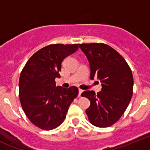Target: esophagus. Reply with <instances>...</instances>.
<instances>
[{
  "mask_svg": "<svg viewBox=\"0 0 150 150\" xmlns=\"http://www.w3.org/2000/svg\"><path fill=\"white\" fill-rule=\"evenodd\" d=\"M83 93L82 90L79 89V97H81V93Z\"/></svg>",
  "mask_w": 150,
  "mask_h": 150,
  "instance_id": "esophagus-1",
  "label": "esophagus"
}]
</instances>
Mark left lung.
<instances>
[{
    "label": "left lung",
    "mask_w": 150,
    "mask_h": 150,
    "mask_svg": "<svg viewBox=\"0 0 150 150\" xmlns=\"http://www.w3.org/2000/svg\"><path fill=\"white\" fill-rule=\"evenodd\" d=\"M79 47L89 61L91 79L97 77L102 84L97 94L93 91L81 93L91 101L86 110L89 122L99 127H109L118 122L129 105L134 86L132 71L122 56L107 44H80Z\"/></svg>",
    "instance_id": "obj_1"
}]
</instances>
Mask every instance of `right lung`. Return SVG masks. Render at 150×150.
<instances>
[{"label": "right lung", "instance_id": "obj_1", "mask_svg": "<svg viewBox=\"0 0 150 150\" xmlns=\"http://www.w3.org/2000/svg\"><path fill=\"white\" fill-rule=\"evenodd\" d=\"M79 45L54 44L34 53L21 71L19 96L25 114L33 125L42 130L59 126L70 104L79 94L75 86L56 87L61 65L66 57L75 53Z\"/></svg>", "mask_w": 150, "mask_h": 150}]
</instances>
